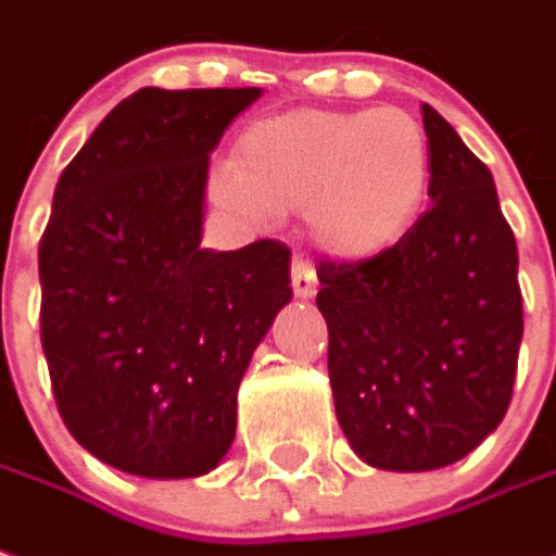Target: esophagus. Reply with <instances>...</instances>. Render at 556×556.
I'll return each instance as SVG.
<instances>
[{
    "label": "esophagus",
    "mask_w": 556,
    "mask_h": 556,
    "mask_svg": "<svg viewBox=\"0 0 556 556\" xmlns=\"http://www.w3.org/2000/svg\"><path fill=\"white\" fill-rule=\"evenodd\" d=\"M291 289H294V298H301V301H309L318 289L316 270L301 255H294V262H291Z\"/></svg>",
    "instance_id": "34e87169"
}]
</instances>
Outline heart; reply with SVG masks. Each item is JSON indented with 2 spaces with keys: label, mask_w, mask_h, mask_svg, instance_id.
Masks as SVG:
<instances>
[{
  "label": "heart",
  "mask_w": 556,
  "mask_h": 556,
  "mask_svg": "<svg viewBox=\"0 0 556 556\" xmlns=\"http://www.w3.org/2000/svg\"><path fill=\"white\" fill-rule=\"evenodd\" d=\"M433 184L425 126L400 108H298L243 129L235 162L213 170L216 207L250 225L304 213L321 255L361 265L415 231Z\"/></svg>",
  "instance_id": "b5f03b06"
}]
</instances>
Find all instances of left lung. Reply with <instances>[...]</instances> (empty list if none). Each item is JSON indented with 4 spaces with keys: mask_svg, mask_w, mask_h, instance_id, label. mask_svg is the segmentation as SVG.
<instances>
[{
    "mask_svg": "<svg viewBox=\"0 0 556 556\" xmlns=\"http://www.w3.org/2000/svg\"><path fill=\"white\" fill-rule=\"evenodd\" d=\"M430 211L386 255L318 265L333 409L352 452L391 472L467 457L511 400L523 306L491 170L430 104Z\"/></svg>",
    "mask_w": 556,
    "mask_h": 556,
    "instance_id": "1",
    "label": "left lung"
}]
</instances>
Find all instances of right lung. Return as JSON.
Segmentation results:
<instances>
[{
	"label": "right lung",
	"instance_id": "add662e5",
	"mask_svg": "<svg viewBox=\"0 0 556 556\" xmlns=\"http://www.w3.org/2000/svg\"><path fill=\"white\" fill-rule=\"evenodd\" d=\"M258 87H143L62 170L38 250L41 345L65 427L102 464L198 479L238 430L252 352L291 301L277 240L201 247L211 153Z\"/></svg>",
	"mask_w": 556,
	"mask_h": 556
}]
</instances>
